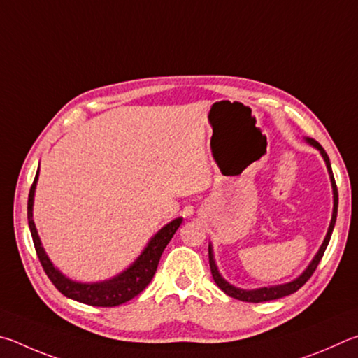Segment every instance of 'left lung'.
I'll return each mask as SVG.
<instances>
[{"label": "left lung", "instance_id": "1", "mask_svg": "<svg viewBox=\"0 0 358 358\" xmlns=\"http://www.w3.org/2000/svg\"><path fill=\"white\" fill-rule=\"evenodd\" d=\"M306 141L310 144H313L316 149L321 150V154L325 160V165H327L329 169V174H330V180H331V189H334V214H331V222H330V227L327 231V236H325V239L322 242L321 248H319L317 255L315 256V259L311 261V264L308 266V268L300 275L297 280L291 281V283H286V285H280V286H272V287H261V289H253V291H245V289H239V287H234L231 286L228 281H224L222 278V275L218 273L217 271V266L214 262V255H212V248L209 245V264H210V272H212V278H214L215 285L220 287V289L228 294L229 297L237 299V300H242V302H250V303H261V302H268V300H275V299H281V297H286L289 296V294H294L296 291H299L300 287H302L306 281L311 278V275L315 273L316 267L319 266V262H321L322 256L325 248H327L329 242H330V237L331 233H334V227H335V222H336V212H338V189H336V184H335V178H334V173H331V166H330V160H329V155L325 150L322 149L321 144H319L316 140H311V138H306Z\"/></svg>", "mask_w": 358, "mask_h": 358}]
</instances>
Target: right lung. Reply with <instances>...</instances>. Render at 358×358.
I'll list each match as a JSON object with an SVG mask.
<instances>
[{
    "label": "right lung",
    "mask_w": 358,
    "mask_h": 358,
    "mask_svg": "<svg viewBox=\"0 0 358 358\" xmlns=\"http://www.w3.org/2000/svg\"><path fill=\"white\" fill-rule=\"evenodd\" d=\"M37 176H39V169H37L34 182L29 189V196H28V224L31 236H33L34 248L37 253V258L41 261V266L43 272L47 273L50 281L55 285L56 289H58L62 296H66L72 300H77V302L91 305V306H117L125 302H129L134 297H136L144 287H146L150 280H152L154 273L157 271V266H159L160 256L163 250L168 245V242L171 241L176 231L182 223V218H176L171 223H168L166 227H163L159 233H157L148 247L144 248L140 258H138L134 264H131L127 271H124L121 275H117L113 280L102 281V283H75V281L66 278L58 268H55L52 262H50L48 256L43 252L41 245V239L37 236V231L33 222V199H34V190H36V182Z\"/></svg>",
    "instance_id": "obj_1"
}]
</instances>
